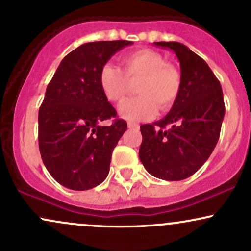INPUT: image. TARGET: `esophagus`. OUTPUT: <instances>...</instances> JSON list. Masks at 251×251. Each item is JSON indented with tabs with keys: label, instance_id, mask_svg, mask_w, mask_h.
Returning a JSON list of instances; mask_svg holds the SVG:
<instances>
[{
	"label": "esophagus",
	"instance_id": "34e87169",
	"mask_svg": "<svg viewBox=\"0 0 251 251\" xmlns=\"http://www.w3.org/2000/svg\"><path fill=\"white\" fill-rule=\"evenodd\" d=\"M127 126H128V128H139V124H137V123H131V122H129L127 124Z\"/></svg>",
	"mask_w": 251,
	"mask_h": 251
}]
</instances>
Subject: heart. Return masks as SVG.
<instances>
[{
  "label": "heart",
  "instance_id": "obj_1",
  "mask_svg": "<svg viewBox=\"0 0 251 251\" xmlns=\"http://www.w3.org/2000/svg\"><path fill=\"white\" fill-rule=\"evenodd\" d=\"M123 70L113 63L100 68L99 86L108 101L120 103L127 96L131 83L138 82L139 96L120 106L123 118L137 122L153 117L159 107L168 111L177 100L181 88L179 70L166 62L162 54L152 50H139L122 57Z\"/></svg>",
  "mask_w": 251,
  "mask_h": 251
}]
</instances>
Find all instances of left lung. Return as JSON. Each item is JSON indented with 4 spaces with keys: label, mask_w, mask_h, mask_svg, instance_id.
Wrapping results in <instances>:
<instances>
[{
    "label": "left lung",
    "mask_w": 251,
    "mask_h": 251,
    "mask_svg": "<svg viewBox=\"0 0 251 251\" xmlns=\"http://www.w3.org/2000/svg\"><path fill=\"white\" fill-rule=\"evenodd\" d=\"M170 48L180 62L181 88L171 111L140 125L139 158L149 174L165 180L190 177L208 160L220 139L226 106L208 63L179 42H154Z\"/></svg>",
    "instance_id": "8db88e82"
}]
</instances>
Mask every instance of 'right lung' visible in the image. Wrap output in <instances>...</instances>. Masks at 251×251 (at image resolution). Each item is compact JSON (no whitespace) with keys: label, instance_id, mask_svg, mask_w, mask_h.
<instances>
[{"label":"right lung","instance_id":"1","mask_svg":"<svg viewBox=\"0 0 251 251\" xmlns=\"http://www.w3.org/2000/svg\"><path fill=\"white\" fill-rule=\"evenodd\" d=\"M131 41L88 42L62 59L39 109V148L57 183L83 191L107 177L113 149L127 123L118 119L99 86L100 68ZM116 117L108 126L103 120Z\"/></svg>","mask_w":251,"mask_h":251}]
</instances>
